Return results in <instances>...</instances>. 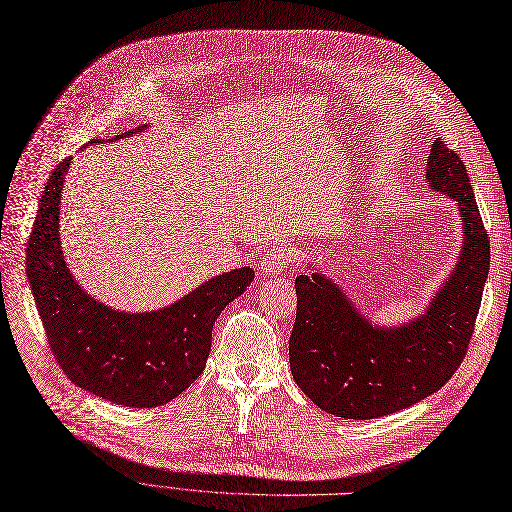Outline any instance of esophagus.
<instances>
[{
    "label": "esophagus",
    "instance_id": "34e87169",
    "mask_svg": "<svg viewBox=\"0 0 512 512\" xmlns=\"http://www.w3.org/2000/svg\"><path fill=\"white\" fill-rule=\"evenodd\" d=\"M291 263V249L287 244H276L261 257V272L266 276L280 274Z\"/></svg>",
    "mask_w": 512,
    "mask_h": 512
}]
</instances>
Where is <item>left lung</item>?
Instances as JSON below:
<instances>
[{
  "instance_id": "left-lung-1",
  "label": "left lung",
  "mask_w": 512,
  "mask_h": 512,
  "mask_svg": "<svg viewBox=\"0 0 512 512\" xmlns=\"http://www.w3.org/2000/svg\"><path fill=\"white\" fill-rule=\"evenodd\" d=\"M426 179L456 200L464 242L422 316L375 327L325 274L295 278L291 371L308 399L337 418L373 420L411 407L441 390L466 356L489 272V238L466 166L441 139L432 143Z\"/></svg>"
}]
</instances>
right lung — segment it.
I'll return each instance as SVG.
<instances>
[{
	"label": "right lung",
	"mask_w": 512,
	"mask_h": 512,
	"mask_svg": "<svg viewBox=\"0 0 512 512\" xmlns=\"http://www.w3.org/2000/svg\"><path fill=\"white\" fill-rule=\"evenodd\" d=\"M69 160L52 170L27 242V278L48 346L75 386L124 407H160L198 380L217 316L255 272L244 266L219 274L154 312L103 306L75 282L63 259L59 202Z\"/></svg>",
	"instance_id": "add662e5"
}]
</instances>
